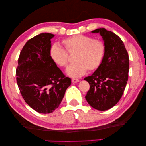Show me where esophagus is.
Instances as JSON below:
<instances>
[{"label":"esophagus","mask_w":146,"mask_h":146,"mask_svg":"<svg viewBox=\"0 0 146 146\" xmlns=\"http://www.w3.org/2000/svg\"><path fill=\"white\" fill-rule=\"evenodd\" d=\"M71 82L72 83H78L80 82V80L78 79H76V78H73L71 80Z\"/></svg>","instance_id":"1"}]
</instances>
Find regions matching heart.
I'll use <instances>...</instances> for the list:
<instances>
[{
	"label": "heart",
	"mask_w": 146,
	"mask_h": 146,
	"mask_svg": "<svg viewBox=\"0 0 146 146\" xmlns=\"http://www.w3.org/2000/svg\"><path fill=\"white\" fill-rule=\"evenodd\" d=\"M64 48L57 44L52 46L50 49L51 58L58 66L64 68L69 62L68 52H75L74 60L67 68L68 75L78 78L85 75L86 71H94L100 67L105 54V43L100 39L91 36L75 35L63 41Z\"/></svg>",
	"instance_id": "obj_1"
}]
</instances>
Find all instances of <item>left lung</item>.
Masks as SVG:
<instances>
[{
	"mask_svg": "<svg viewBox=\"0 0 146 146\" xmlns=\"http://www.w3.org/2000/svg\"><path fill=\"white\" fill-rule=\"evenodd\" d=\"M92 32L100 34L106 49L100 67L84 79L90 84L85 98L93 108L104 111L122 97L128 81L129 58L123 41L115 34L105 28Z\"/></svg>",
	"mask_w": 146,
	"mask_h": 146,
	"instance_id": "8db88e82",
	"label": "left lung"
}]
</instances>
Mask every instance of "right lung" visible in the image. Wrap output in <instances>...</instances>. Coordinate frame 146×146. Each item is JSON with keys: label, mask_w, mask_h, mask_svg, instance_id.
<instances>
[{"label": "right lung", "mask_w": 146, "mask_h": 146, "mask_svg": "<svg viewBox=\"0 0 146 146\" xmlns=\"http://www.w3.org/2000/svg\"><path fill=\"white\" fill-rule=\"evenodd\" d=\"M51 33H41L24 46L18 59L16 80L22 97L33 109L50 113L63 100L71 80L66 77L50 56Z\"/></svg>", "instance_id": "add662e5"}]
</instances>
